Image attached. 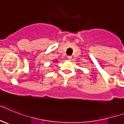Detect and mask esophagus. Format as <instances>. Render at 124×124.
Instances as JSON below:
<instances>
[{"mask_svg":"<svg viewBox=\"0 0 124 124\" xmlns=\"http://www.w3.org/2000/svg\"><path fill=\"white\" fill-rule=\"evenodd\" d=\"M67 59H69V60H71V59H72V56H68V57H67Z\"/></svg>","mask_w":124,"mask_h":124,"instance_id":"1","label":"esophagus"}]
</instances>
